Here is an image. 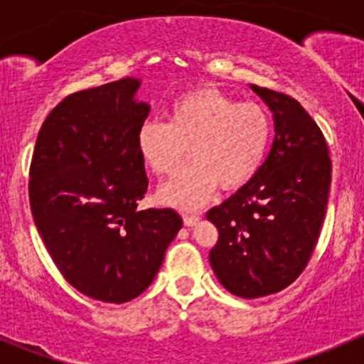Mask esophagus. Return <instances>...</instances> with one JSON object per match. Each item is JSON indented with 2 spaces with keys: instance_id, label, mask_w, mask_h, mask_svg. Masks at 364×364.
<instances>
[{
  "instance_id": "34e87169",
  "label": "esophagus",
  "mask_w": 364,
  "mask_h": 364,
  "mask_svg": "<svg viewBox=\"0 0 364 364\" xmlns=\"http://www.w3.org/2000/svg\"><path fill=\"white\" fill-rule=\"evenodd\" d=\"M199 213H185L183 215V222H185V225H196L197 222H199Z\"/></svg>"
}]
</instances>
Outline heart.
Listing matches in <instances>:
<instances>
[{
  "label": "heart",
  "instance_id": "heart-1",
  "mask_svg": "<svg viewBox=\"0 0 364 364\" xmlns=\"http://www.w3.org/2000/svg\"><path fill=\"white\" fill-rule=\"evenodd\" d=\"M273 124L266 109L240 102L216 87H197L176 98L167 123L146 121L137 151L155 176H172L188 149L192 164L161 186L160 199L178 208L204 204L216 185L236 190L253 178L266 159Z\"/></svg>",
  "mask_w": 364,
  "mask_h": 364
}]
</instances>
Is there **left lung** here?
I'll list each match as a JSON object with an SVG mask.
<instances>
[{"instance_id": "8db88e82", "label": "left lung", "mask_w": 364, "mask_h": 364, "mask_svg": "<svg viewBox=\"0 0 364 364\" xmlns=\"http://www.w3.org/2000/svg\"><path fill=\"white\" fill-rule=\"evenodd\" d=\"M250 87L273 112V146L250 181L205 215L218 229L213 271L227 291L247 299L284 291L303 273L331 185L328 142L310 114L289 95Z\"/></svg>"}]
</instances>
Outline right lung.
Segmentation results:
<instances>
[{
	"label": "right lung",
	"instance_id": "1",
	"mask_svg": "<svg viewBox=\"0 0 364 364\" xmlns=\"http://www.w3.org/2000/svg\"><path fill=\"white\" fill-rule=\"evenodd\" d=\"M139 79L77 91L43 121L29 165L35 225L65 280L84 296L127 303L155 280L181 229L174 209H142L148 190L137 132L149 105Z\"/></svg>",
	"mask_w": 364,
	"mask_h": 364
}]
</instances>
